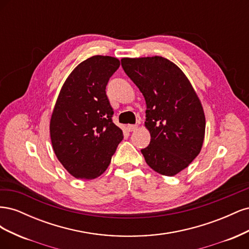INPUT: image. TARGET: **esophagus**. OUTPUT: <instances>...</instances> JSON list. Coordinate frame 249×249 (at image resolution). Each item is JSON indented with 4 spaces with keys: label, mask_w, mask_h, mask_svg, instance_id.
<instances>
[{
    "label": "esophagus",
    "mask_w": 249,
    "mask_h": 249,
    "mask_svg": "<svg viewBox=\"0 0 249 249\" xmlns=\"http://www.w3.org/2000/svg\"><path fill=\"white\" fill-rule=\"evenodd\" d=\"M126 130L129 132H133L135 130H137V124H127L126 125Z\"/></svg>",
    "instance_id": "34e87169"
}]
</instances>
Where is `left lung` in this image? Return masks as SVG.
I'll return each instance as SVG.
<instances>
[{"instance_id":"1","label":"left lung","mask_w":249,"mask_h":249,"mask_svg":"<svg viewBox=\"0 0 249 249\" xmlns=\"http://www.w3.org/2000/svg\"><path fill=\"white\" fill-rule=\"evenodd\" d=\"M122 66L145 99L150 142L141 153L146 164L160 175H178L197 157L205 139L198 95L182 70L164 57L123 58Z\"/></svg>"}]
</instances>
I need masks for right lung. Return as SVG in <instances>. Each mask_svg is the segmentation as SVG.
<instances>
[{
    "mask_svg": "<svg viewBox=\"0 0 249 249\" xmlns=\"http://www.w3.org/2000/svg\"><path fill=\"white\" fill-rule=\"evenodd\" d=\"M119 65L114 57H90L70 73L59 92L50 122L51 141L57 159L77 178L103 175L124 139L112 122L106 94Z\"/></svg>",
    "mask_w": 249,
    "mask_h": 249,
    "instance_id": "right-lung-1",
    "label": "right lung"
}]
</instances>
